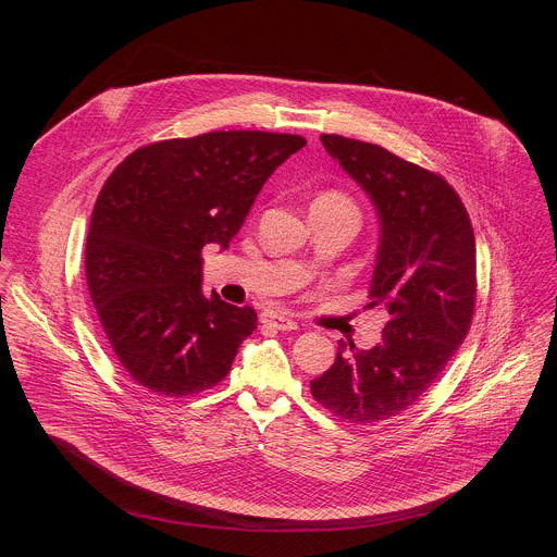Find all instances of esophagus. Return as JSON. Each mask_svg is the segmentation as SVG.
<instances>
[{
    "label": "esophagus",
    "instance_id": "esophagus-1",
    "mask_svg": "<svg viewBox=\"0 0 557 557\" xmlns=\"http://www.w3.org/2000/svg\"><path fill=\"white\" fill-rule=\"evenodd\" d=\"M260 322L264 326H271L275 331H297V322L290 320L288 314H282V312H275V310H264L260 314Z\"/></svg>",
    "mask_w": 557,
    "mask_h": 557
}]
</instances>
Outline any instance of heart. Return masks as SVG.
Returning a JSON list of instances; mask_svg holds the SVG:
<instances>
[{"mask_svg":"<svg viewBox=\"0 0 557 557\" xmlns=\"http://www.w3.org/2000/svg\"><path fill=\"white\" fill-rule=\"evenodd\" d=\"M314 205H329V207H346V209H352V211H357L355 209V205H352V200L348 198V196H344L342 191H324L320 198L314 200Z\"/></svg>","mask_w":557,"mask_h":557,"instance_id":"b5f03b06","label":"heart"}]
</instances>
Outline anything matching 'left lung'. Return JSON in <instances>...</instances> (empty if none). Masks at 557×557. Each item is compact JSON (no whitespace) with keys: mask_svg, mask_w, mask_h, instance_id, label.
Instances as JSON below:
<instances>
[{"mask_svg":"<svg viewBox=\"0 0 557 557\" xmlns=\"http://www.w3.org/2000/svg\"><path fill=\"white\" fill-rule=\"evenodd\" d=\"M322 143L379 213L368 306H381L387 324L370 350L339 342L335 363L310 381V392L333 414L370 425L414 406L467 337L475 304L473 228L443 176L372 143L337 134H322Z\"/></svg>","mask_w":557,"mask_h":557,"instance_id":"1","label":"left lung"}]
</instances>
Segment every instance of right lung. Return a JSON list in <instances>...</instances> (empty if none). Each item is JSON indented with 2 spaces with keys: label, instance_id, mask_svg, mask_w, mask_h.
<instances>
[{
  "label": "right lung",
  "instance_id": "1",
  "mask_svg": "<svg viewBox=\"0 0 557 557\" xmlns=\"http://www.w3.org/2000/svg\"><path fill=\"white\" fill-rule=\"evenodd\" d=\"M304 145L295 134L209 132L145 145L110 174L90 220L86 277L138 385L176 399L228 374L258 314L202 295V247H228L262 185Z\"/></svg>",
  "mask_w": 557,
  "mask_h": 557
}]
</instances>
